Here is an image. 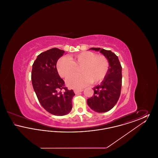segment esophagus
I'll return each mask as SVG.
<instances>
[{"instance_id": "obj_1", "label": "esophagus", "mask_w": 158, "mask_h": 158, "mask_svg": "<svg viewBox=\"0 0 158 158\" xmlns=\"http://www.w3.org/2000/svg\"><path fill=\"white\" fill-rule=\"evenodd\" d=\"M83 89H73V91H74V92L75 93V94H78L79 92H82Z\"/></svg>"}]
</instances>
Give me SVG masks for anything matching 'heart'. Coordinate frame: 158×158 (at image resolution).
Listing matches in <instances>:
<instances>
[{
    "label": "heart",
    "instance_id": "b5f03b06",
    "mask_svg": "<svg viewBox=\"0 0 158 158\" xmlns=\"http://www.w3.org/2000/svg\"><path fill=\"white\" fill-rule=\"evenodd\" d=\"M81 74L70 76L66 80L68 85L72 88H82L91 82L98 83L105 79L108 73L110 63L103 55L92 52H83L70 58L62 57L57 63L58 72L61 77L67 78L77 72L81 68Z\"/></svg>",
    "mask_w": 158,
    "mask_h": 158
}]
</instances>
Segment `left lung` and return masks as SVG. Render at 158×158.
I'll return each mask as SVG.
<instances>
[{"label": "left lung", "mask_w": 158, "mask_h": 158, "mask_svg": "<svg viewBox=\"0 0 158 158\" xmlns=\"http://www.w3.org/2000/svg\"><path fill=\"white\" fill-rule=\"evenodd\" d=\"M99 51L108 59L110 68L101 84L94 87V95L87 99L88 105L97 113H105L111 110L117 104L121 94L122 85V67L118 57L110 50L100 48H90Z\"/></svg>", "instance_id": "obj_1"}]
</instances>
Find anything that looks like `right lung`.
Here are the masks:
<instances>
[{
  "label": "right lung",
  "instance_id": "add662e5",
  "mask_svg": "<svg viewBox=\"0 0 158 158\" xmlns=\"http://www.w3.org/2000/svg\"><path fill=\"white\" fill-rule=\"evenodd\" d=\"M64 51L53 48L40 54L32 64L33 88L41 106L48 113L62 116L72 108L73 90H69L58 73L56 64Z\"/></svg>",
  "mask_w": 158,
  "mask_h": 158
}]
</instances>
